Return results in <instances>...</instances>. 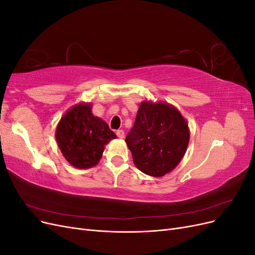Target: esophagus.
I'll return each mask as SVG.
<instances>
[{
    "instance_id": "1",
    "label": "esophagus",
    "mask_w": 255,
    "mask_h": 255,
    "mask_svg": "<svg viewBox=\"0 0 255 255\" xmlns=\"http://www.w3.org/2000/svg\"><path fill=\"white\" fill-rule=\"evenodd\" d=\"M116 134H117L118 138H120V139H123V138H125V130L123 129H118L117 132H116Z\"/></svg>"
}]
</instances>
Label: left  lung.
<instances>
[{
  "instance_id": "1",
  "label": "left lung",
  "mask_w": 255,
  "mask_h": 255,
  "mask_svg": "<svg viewBox=\"0 0 255 255\" xmlns=\"http://www.w3.org/2000/svg\"><path fill=\"white\" fill-rule=\"evenodd\" d=\"M188 123L174 106L143 101L126 137L135 166L151 176H164L177 166L189 142Z\"/></svg>"
}]
</instances>
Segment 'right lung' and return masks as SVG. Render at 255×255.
<instances>
[{
    "instance_id": "right-lung-1",
    "label": "right lung",
    "mask_w": 255,
    "mask_h": 255,
    "mask_svg": "<svg viewBox=\"0 0 255 255\" xmlns=\"http://www.w3.org/2000/svg\"><path fill=\"white\" fill-rule=\"evenodd\" d=\"M56 141L64 157L75 168L87 169L101 159L105 144L117 138L109 125L91 112V103H80L58 122Z\"/></svg>"
}]
</instances>
